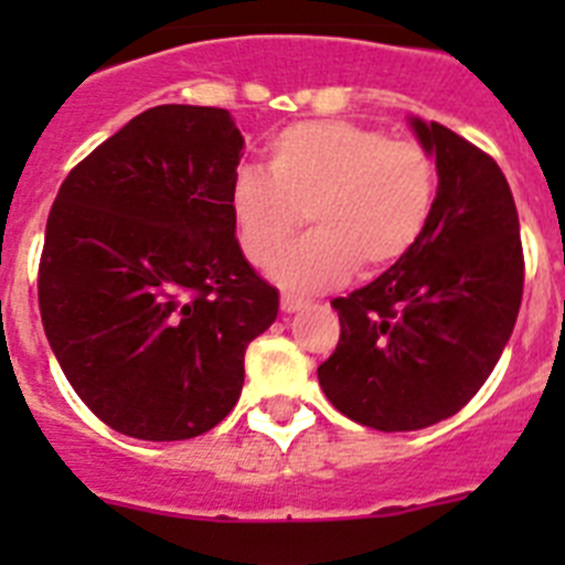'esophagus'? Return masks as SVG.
Listing matches in <instances>:
<instances>
[{"label": "esophagus", "mask_w": 565, "mask_h": 565, "mask_svg": "<svg viewBox=\"0 0 565 565\" xmlns=\"http://www.w3.org/2000/svg\"><path fill=\"white\" fill-rule=\"evenodd\" d=\"M279 306H282V311H286V313H297L299 308H306V299H299V297H291V294H286Z\"/></svg>", "instance_id": "esophagus-1"}]
</instances>
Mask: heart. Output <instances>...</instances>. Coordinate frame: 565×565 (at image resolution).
<instances>
[{
  "label": "heart",
  "instance_id": "obj_1",
  "mask_svg": "<svg viewBox=\"0 0 565 565\" xmlns=\"http://www.w3.org/2000/svg\"><path fill=\"white\" fill-rule=\"evenodd\" d=\"M266 169H239L228 186L237 243L271 266L306 216L315 232L279 256L271 277L313 294L356 271L391 268L422 239L436 201V161L416 141L351 121H306L277 132Z\"/></svg>",
  "mask_w": 565,
  "mask_h": 565
}]
</instances>
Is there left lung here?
Listing matches in <instances>:
<instances>
[{
	"mask_svg": "<svg viewBox=\"0 0 565 565\" xmlns=\"http://www.w3.org/2000/svg\"><path fill=\"white\" fill-rule=\"evenodd\" d=\"M411 127L436 158L430 223L371 286L333 299L342 333L317 367L328 402L382 433L456 416L501 359L523 297L521 223L498 163L441 124Z\"/></svg>",
	"mask_w": 565,
	"mask_h": 565,
	"instance_id": "8db88e82",
	"label": "left lung"
}]
</instances>
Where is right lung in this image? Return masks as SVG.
Returning a JSON list of instances; mask_svg holds the SVG:
<instances>
[{
    "label": "right lung",
    "instance_id": "1",
    "mask_svg": "<svg viewBox=\"0 0 565 565\" xmlns=\"http://www.w3.org/2000/svg\"><path fill=\"white\" fill-rule=\"evenodd\" d=\"M243 135L228 109L161 104L64 178L39 263L47 342L89 411L124 436L221 424L279 294L234 237Z\"/></svg>",
    "mask_w": 565,
    "mask_h": 565
}]
</instances>
